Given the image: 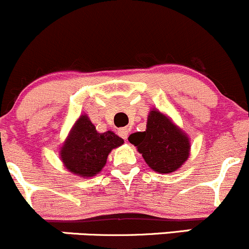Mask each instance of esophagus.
Returning <instances> with one entry per match:
<instances>
[{
  "label": "esophagus",
  "mask_w": 249,
  "mask_h": 249,
  "mask_svg": "<svg viewBox=\"0 0 249 249\" xmlns=\"http://www.w3.org/2000/svg\"><path fill=\"white\" fill-rule=\"evenodd\" d=\"M128 133H129V129H128L127 127L120 128V129H119V134H120V137L124 138V139H127V138H128Z\"/></svg>",
  "instance_id": "obj_1"
}]
</instances>
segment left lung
<instances>
[{
    "instance_id": "8db88e82",
    "label": "left lung",
    "mask_w": 249,
    "mask_h": 249,
    "mask_svg": "<svg viewBox=\"0 0 249 249\" xmlns=\"http://www.w3.org/2000/svg\"><path fill=\"white\" fill-rule=\"evenodd\" d=\"M128 140L138 147L150 168L159 173L174 172L189 157V138L157 110L150 112L146 130L133 133Z\"/></svg>"
}]
</instances>
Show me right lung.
<instances>
[{"instance_id": "add662e5", "label": "right lung", "mask_w": 249, "mask_h": 249, "mask_svg": "<svg viewBox=\"0 0 249 249\" xmlns=\"http://www.w3.org/2000/svg\"><path fill=\"white\" fill-rule=\"evenodd\" d=\"M124 144L115 133H98L87 116H81L61 147L66 168L81 177H93L102 171L112 149Z\"/></svg>"}]
</instances>
